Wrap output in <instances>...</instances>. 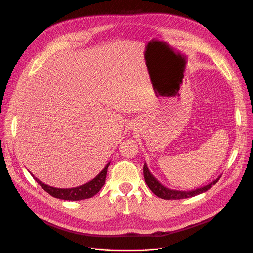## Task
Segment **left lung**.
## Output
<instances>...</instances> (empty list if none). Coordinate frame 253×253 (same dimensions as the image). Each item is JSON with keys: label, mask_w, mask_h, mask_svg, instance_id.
Listing matches in <instances>:
<instances>
[{"label": "left lung", "mask_w": 253, "mask_h": 253, "mask_svg": "<svg viewBox=\"0 0 253 253\" xmlns=\"http://www.w3.org/2000/svg\"><path fill=\"white\" fill-rule=\"evenodd\" d=\"M143 176L145 183L148 184L150 190L159 198L165 199V200H179V199H185V198H191L194 196H197L199 194H202L206 191H208L212 185H214L220 178V175L212 182L208 183L207 185H204L202 188H199L192 191H177V190H171L168 189L160 182L158 179L151 173L147 163L143 165Z\"/></svg>", "instance_id": "1"}]
</instances>
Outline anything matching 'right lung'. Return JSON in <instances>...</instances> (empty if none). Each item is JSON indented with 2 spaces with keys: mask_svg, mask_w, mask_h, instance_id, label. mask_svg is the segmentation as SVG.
<instances>
[{
  "mask_svg": "<svg viewBox=\"0 0 253 253\" xmlns=\"http://www.w3.org/2000/svg\"><path fill=\"white\" fill-rule=\"evenodd\" d=\"M109 165H110V162L105 165V167L101 170L100 173L95 178H93L87 183L80 185V187L71 188V189H59V188L50 187V185L42 182L41 180H39L37 177H35L33 173L31 174L34 177V179L41 185L42 189H44V191H46L52 197L62 199V200L79 201V200H84V199L91 198L100 191V189L103 187V184L105 182L106 172H108Z\"/></svg>",
  "mask_w": 253,
  "mask_h": 253,
  "instance_id": "add662e5",
  "label": "right lung"
}]
</instances>
